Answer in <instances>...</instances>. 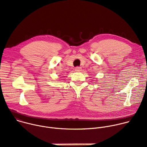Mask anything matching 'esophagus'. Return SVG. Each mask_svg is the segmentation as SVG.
Listing matches in <instances>:
<instances>
[{
	"mask_svg": "<svg viewBox=\"0 0 147 147\" xmlns=\"http://www.w3.org/2000/svg\"><path fill=\"white\" fill-rule=\"evenodd\" d=\"M75 70L76 72H81L82 71V68L81 67H75Z\"/></svg>",
	"mask_w": 147,
	"mask_h": 147,
	"instance_id": "obj_1",
	"label": "esophagus"
}]
</instances>
